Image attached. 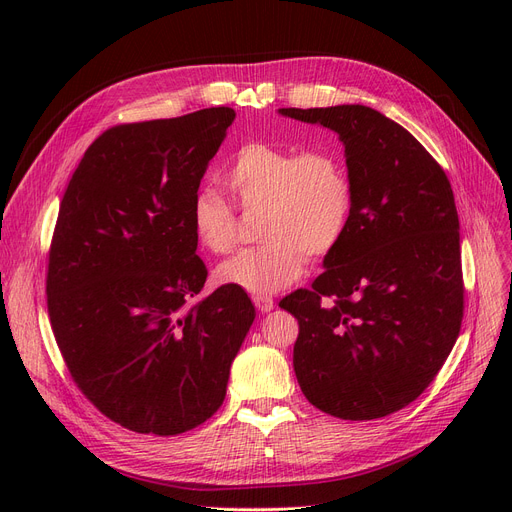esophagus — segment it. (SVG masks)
<instances>
[{
	"instance_id": "34e87169",
	"label": "esophagus",
	"mask_w": 512,
	"mask_h": 512,
	"mask_svg": "<svg viewBox=\"0 0 512 512\" xmlns=\"http://www.w3.org/2000/svg\"><path fill=\"white\" fill-rule=\"evenodd\" d=\"M253 303H255V307H257L261 313H267V311L274 309V299L267 297V294H255Z\"/></svg>"
}]
</instances>
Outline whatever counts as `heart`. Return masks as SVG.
<instances>
[{
    "label": "heart",
    "instance_id": "heart-1",
    "mask_svg": "<svg viewBox=\"0 0 512 512\" xmlns=\"http://www.w3.org/2000/svg\"><path fill=\"white\" fill-rule=\"evenodd\" d=\"M240 209L257 211L261 245L236 253L215 270V282L272 294L301 278L307 257L324 259L340 245L353 207V186L340 157L328 149L294 151L272 143L242 145L222 172ZM199 247L224 255L238 238L236 211L213 191L191 205Z\"/></svg>",
    "mask_w": 512,
    "mask_h": 512
}]
</instances>
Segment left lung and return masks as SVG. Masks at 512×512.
I'll use <instances>...</instances> for the list:
<instances>
[{"mask_svg": "<svg viewBox=\"0 0 512 512\" xmlns=\"http://www.w3.org/2000/svg\"><path fill=\"white\" fill-rule=\"evenodd\" d=\"M344 145L353 207L324 274L280 307L299 319L292 365L307 400L367 421L413 402L459 338L465 286L450 182L409 130L367 105L282 107Z\"/></svg>", "mask_w": 512, "mask_h": 512, "instance_id": "1", "label": "left lung"}]
</instances>
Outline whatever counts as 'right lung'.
Instances as JSON below:
<instances>
[{"instance_id": "obj_1", "label": "right lung", "mask_w": 512, "mask_h": 512, "mask_svg": "<svg viewBox=\"0 0 512 512\" xmlns=\"http://www.w3.org/2000/svg\"><path fill=\"white\" fill-rule=\"evenodd\" d=\"M232 107L107 128L74 170L47 265L60 353L93 405L137 434L176 436L222 407L255 307L207 280L191 205Z\"/></svg>"}]
</instances>
